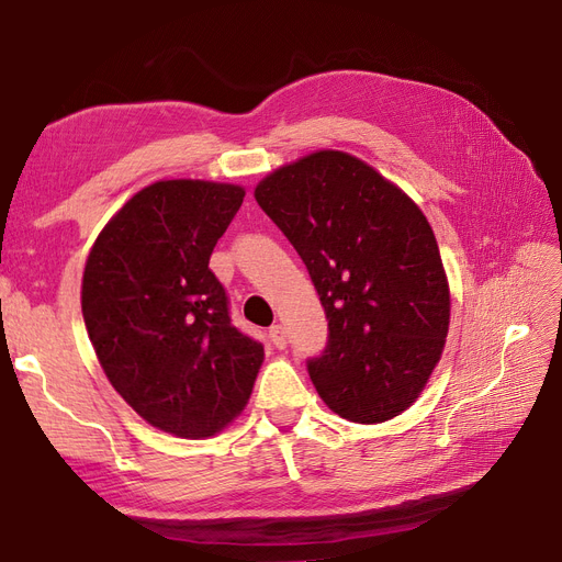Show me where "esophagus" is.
<instances>
[{
    "instance_id": "obj_1",
    "label": "esophagus",
    "mask_w": 562,
    "mask_h": 562,
    "mask_svg": "<svg viewBox=\"0 0 562 562\" xmlns=\"http://www.w3.org/2000/svg\"><path fill=\"white\" fill-rule=\"evenodd\" d=\"M269 339L274 342L277 349H283L288 345V337H285V328L283 326H271L269 328Z\"/></svg>"
}]
</instances>
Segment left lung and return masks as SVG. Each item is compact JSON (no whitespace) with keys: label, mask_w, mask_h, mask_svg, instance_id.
<instances>
[{"label":"left lung","mask_w":562,"mask_h":562,"mask_svg":"<svg viewBox=\"0 0 562 562\" xmlns=\"http://www.w3.org/2000/svg\"><path fill=\"white\" fill-rule=\"evenodd\" d=\"M307 265L330 339L310 378L359 424L398 417L446 349L450 283L429 220L398 184L342 149H316L255 184Z\"/></svg>","instance_id":"1"}]
</instances>
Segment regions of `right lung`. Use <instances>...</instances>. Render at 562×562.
<instances>
[{
  "label": "right lung",
  "instance_id": "add662e5",
  "mask_svg": "<svg viewBox=\"0 0 562 562\" xmlns=\"http://www.w3.org/2000/svg\"><path fill=\"white\" fill-rule=\"evenodd\" d=\"M244 196L234 182H151L108 220L83 265L81 314L100 368L147 424L180 438L229 427L265 361L232 326L209 269Z\"/></svg>",
  "mask_w": 562,
  "mask_h": 562
}]
</instances>
